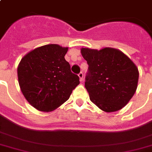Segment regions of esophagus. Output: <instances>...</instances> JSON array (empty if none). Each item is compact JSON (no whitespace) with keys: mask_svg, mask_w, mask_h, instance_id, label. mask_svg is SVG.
Masks as SVG:
<instances>
[{"mask_svg":"<svg viewBox=\"0 0 152 152\" xmlns=\"http://www.w3.org/2000/svg\"><path fill=\"white\" fill-rule=\"evenodd\" d=\"M78 76H79V77H80V81H83V72H80L79 74H78Z\"/></svg>","mask_w":152,"mask_h":152,"instance_id":"obj_1","label":"esophagus"}]
</instances>
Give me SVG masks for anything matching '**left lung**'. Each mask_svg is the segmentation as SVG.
I'll use <instances>...</instances> for the list:
<instances>
[{
	"label": "left lung",
	"instance_id": "8db88e82",
	"mask_svg": "<svg viewBox=\"0 0 152 152\" xmlns=\"http://www.w3.org/2000/svg\"><path fill=\"white\" fill-rule=\"evenodd\" d=\"M89 65L85 87L89 99L105 113L122 109L138 86L139 72L132 60L119 50L81 48Z\"/></svg>",
	"mask_w": 152,
	"mask_h": 152
}]
</instances>
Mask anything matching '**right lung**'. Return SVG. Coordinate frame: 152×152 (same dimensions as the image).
<instances>
[{"instance_id": "right-lung-1", "label": "right lung", "mask_w": 152, "mask_h": 152, "mask_svg": "<svg viewBox=\"0 0 152 152\" xmlns=\"http://www.w3.org/2000/svg\"><path fill=\"white\" fill-rule=\"evenodd\" d=\"M68 47L47 44L27 53L20 62V88L30 105L41 112H52L69 99L80 84L65 60Z\"/></svg>"}]
</instances>
